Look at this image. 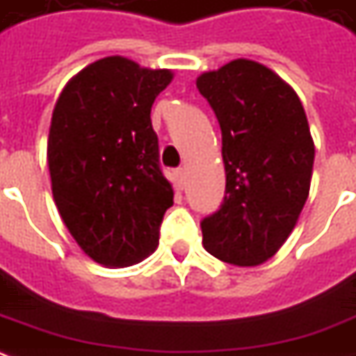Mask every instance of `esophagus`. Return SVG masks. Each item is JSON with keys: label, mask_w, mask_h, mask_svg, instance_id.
<instances>
[{"label": "esophagus", "mask_w": 356, "mask_h": 356, "mask_svg": "<svg viewBox=\"0 0 356 356\" xmlns=\"http://www.w3.org/2000/svg\"><path fill=\"white\" fill-rule=\"evenodd\" d=\"M174 174H176V184H178V188L184 190V186H186V170H184V168H178Z\"/></svg>", "instance_id": "obj_1"}]
</instances>
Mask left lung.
Masks as SVG:
<instances>
[{
    "label": "left lung",
    "instance_id": "1",
    "mask_svg": "<svg viewBox=\"0 0 356 356\" xmlns=\"http://www.w3.org/2000/svg\"><path fill=\"white\" fill-rule=\"evenodd\" d=\"M195 83L219 121L225 164V197L200 223L204 247L229 264H261L288 239L309 194L316 149L306 111L259 62H229Z\"/></svg>",
    "mask_w": 356,
    "mask_h": 356
}]
</instances>
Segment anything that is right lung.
Here are the masks:
<instances>
[{
    "instance_id": "right-lung-1",
    "label": "right lung",
    "mask_w": 356,
    "mask_h": 356,
    "mask_svg": "<svg viewBox=\"0 0 356 356\" xmlns=\"http://www.w3.org/2000/svg\"><path fill=\"white\" fill-rule=\"evenodd\" d=\"M170 80V70L107 56L76 74L52 111L54 204L80 249L104 266L147 259L174 204L150 123V107Z\"/></svg>"
}]
</instances>
